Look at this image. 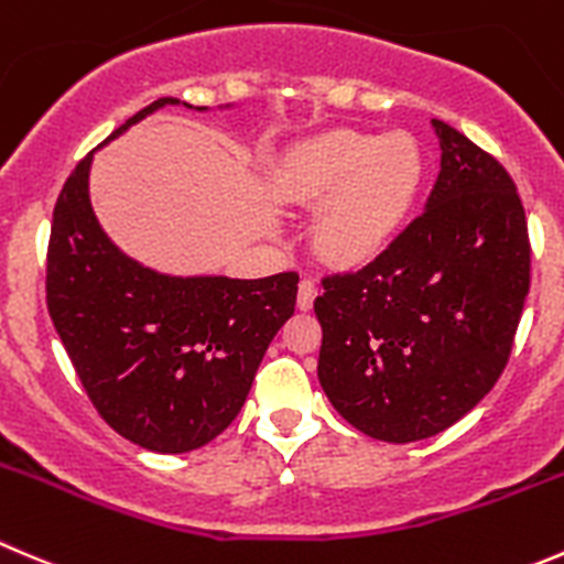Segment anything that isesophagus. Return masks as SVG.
<instances>
[{
	"instance_id": "1",
	"label": "esophagus",
	"mask_w": 564,
	"mask_h": 564,
	"mask_svg": "<svg viewBox=\"0 0 564 564\" xmlns=\"http://www.w3.org/2000/svg\"><path fill=\"white\" fill-rule=\"evenodd\" d=\"M316 294H319V283H316L314 278H303V281H300V289H297V308L308 311L311 305H314Z\"/></svg>"
}]
</instances>
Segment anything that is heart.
<instances>
[{
  "label": "heart",
  "instance_id": "b5f03b06",
  "mask_svg": "<svg viewBox=\"0 0 564 564\" xmlns=\"http://www.w3.org/2000/svg\"><path fill=\"white\" fill-rule=\"evenodd\" d=\"M421 173L413 137L336 129L297 145L278 167L275 184L292 204L322 206L314 242L327 259L358 264L397 237Z\"/></svg>",
  "mask_w": 564,
  "mask_h": 564
}]
</instances>
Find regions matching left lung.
<instances>
[{"label":"left lung","mask_w":564,"mask_h":564,"mask_svg":"<svg viewBox=\"0 0 564 564\" xmlns=\"http://www.w3.org/2000/svg\"><path fill=\"white\" fill-rule=\"evenodd\" d=\"M441 173L427 206L360 270L322 278L319 375L364 435L444 433L496 386L529 294V228L510 173L433 120Z\"/></svg>","instance_id":"left-lung-1"}]
</instances>
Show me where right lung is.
Instances as JSON below:
<instances>
[{
  "label": "right lung",
  "mask_w": 564,
  "mask_h": 564,
  "mask_svg": "<svg viewBox=\"0 0 564 564\" xmlns=\"http://www.w3.org/2000/svg\"><path fill=\"white\" fill-rule=\"evenodd\" d=\"M167 104L178 98L149 104L101 145ZM93 154L74 167L54 206L48 316L115 433L160 455L193 452L242 410L267 347L294 314L300 278H182L129 259L93 215Z\"/></svg>",
  "instance_id": "add662e5"
}]
</instances>
